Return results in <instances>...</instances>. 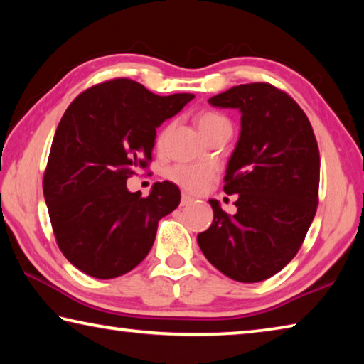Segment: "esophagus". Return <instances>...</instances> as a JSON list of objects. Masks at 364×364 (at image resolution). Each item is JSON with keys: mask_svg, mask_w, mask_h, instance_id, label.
<instances>
[{"mask_svg": "<svg viewBox=\"0 0 364 364\" xmlns=\"http://www.w3.org/2000/svg\"><path fill=\"white\" fill-rule=\"evenodd\" d=\"M193 200H194V199H193V197H191L189 194H186V193L181 194V205H183V207L191 204V202H193Z\"/></svg>", "mask_w": 364, "mask_h": 364, "instance_id": "34e87169", "label": "esophagus"}]
</instances>
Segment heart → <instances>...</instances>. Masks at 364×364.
Here are the masks:
<instances>
[{
  "label": "heart",
  "instance_id": "b5f03b06",
  "mask_svg": "<svg viewBox=\"0 0 364 364\" xmlns=\"http://www.w3.org/2000/svg\"><path fill=\"white\" fill-rule=\"evenodd\" d=\"M197 127L200 133L207 136L208 133L218 130L221 127H231L223 115L215 112H204L197 117ZM167 178L178 186L189 193H200L207 188L213 178V168L207 165H183L178 164L167 170Z\"/></svg>",
  "mask_w": 364,
  "mask_h": 364
}]
</instances>
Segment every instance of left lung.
I'll return each mask as SVG.
<instances>
[{"label": "left lung", "mask_w": 364, "mask_h": 364, "mask_svg": "<svg viewBox=\"0 0 364 364\" xmlns=\"http://www.w3.org/2000/svg\"><path fill=\"white\" fill-rule=\"evenodd\" d=\"M208 102L241 112V134L223 186L226 194H237V212L228 215L218 200H208L213 221L197 234V242L228 278L260 282L292 260L315 218V133L299 104L273 85H237Z\"/></svg>", "instance_id": "8db88e82"}]
</instances>
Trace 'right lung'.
<instances>
[{
    "label": "right lung",
    "mask_w": 364,
    "mask_h": 364,
    "mask_svg": "<svg viewBox=\"0 0 364 364\" xmlns=\"http://www.w3.org/2000/svg\"><path fill=\"white\" fill-rule=\"evenodd\" d=\"M194 95L157 96L128 78L109 80L67 107L49 152L43 194L60 252L73 267L112 279L144 260L159 220L175 210L181 194L170 181L147 197L127 180L152 159L156 128Z\"/></svg>",
    "instance_id": "1"
}]
</instances>
